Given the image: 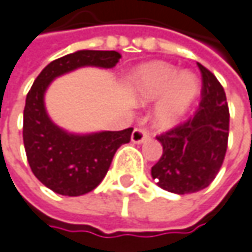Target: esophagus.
Returning <instances> with one entry per match:
<instances>
[{"instance_id": "1", "label": "esophagus", "mask_w": 252, "mask_h": 252, "mask_svg": "<svg viewBox=\"0 0 252 252\" xmlns=\"http://www.w3.org/2000/svg\"><path fill=\"white\" fill-rule=\"evenodd\" d=\"M149 136H151V133H149L148 129L136 127L135 130H133V133H132V142H133V143H142V142H145Z\"/></svg>"}]
</instances>
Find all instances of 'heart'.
I'll return each mask as SVG.
<instances>
[{
    "label": "heart",
    "mask_w": 252,
    "mask_h": 252,
    "mask_svg": "<svg viewBox=\"0 0 252 252\" xmlns=\"http://www.w3.org/2000/svg\"><path fill=\"white\" fill-rule=\"evenodd\" d=\"M136 96L148 103L160 99L156 119L169 126L184 116L199 90V83L190 73H179L168 64L155 63L140 68L133 77Z\"/></svg>",
    "instance_id": "heart-1"
}]
</instances>
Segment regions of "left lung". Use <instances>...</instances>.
I'll use <instances>...</instances> for the list:
<instances>
[{"label": "left lung", "instance_id": "8db88e82", "mask_svg": "<svg viewBox=\"0 0 252 252\" xmlns=\"http://www.w3.org/2000/svg\"><path fill=\"white\" fill-rule=\"evenodd\" d=\"M202 87L198 109L166 132L156 136L163 152L152 166L156 184L185 195L207 188L222 166L228 148L229 109L224 87L198 63Z\"/></svg>", "mask_w": 252, "mask_h": 252}]
</instances>
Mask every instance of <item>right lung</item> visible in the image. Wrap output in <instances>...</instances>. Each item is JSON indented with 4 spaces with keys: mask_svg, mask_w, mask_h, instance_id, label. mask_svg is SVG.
<instances>
[{
    "mask_svg": "<svg viewBox=\"0 0 252 252\" xmlns=\"http://www.w3.org/2000/svg\"><path fill=\"white\" fill-rule=\"evenodd\" d=\"M117 51L81 50L48 64L32 83L24 107L23 139L35 178L56 193L84 195L96 188L110 168L116 151L130 142L133 127L93 135H68L47 116L44 92L57 76L83 65L110 68L119 63Z\"/></svg>",
    "mask_w": 252,
    "mask_h": 252,
    "instance_id": "1",
    "label": "right lung"
}]
</instances>
